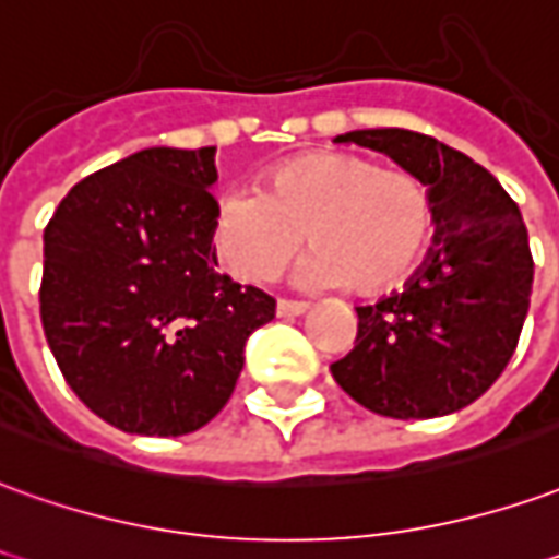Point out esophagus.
I'll return each mask as SVG.
<instances>
[{"mask_svg": "<svg viewBox=\"0 0 559 559\" xmlns=\"http://www.w3.org/2000/svg\"><path fill=\"white\" fill-rule=\"evenodd\" d=\"M308 302H296V299H278V314L281 318H299L306 314Z\"/></svg>", "mask_w": 559, "mask_h": 559, "instance_id": "34e87169", "label": "esophagus"}]
</instances>
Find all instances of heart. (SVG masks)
Segmentation results:
<instances>
[{
    "instance_id": "1",
    "label": "heart",
    "mask_w": 559,
    "mask_h": 559,
    "mask_svg": "<svg viewBox=\"0 0 559 559\" xmlns=\"http://www.w3.org/2000/svg\"><path fill=\"white\" fill-rule=\"evenodd\" d=\"M436 226L429 187L347 151H311L272 166L260 193L217 199L212 245L236 278L275 281L302 251L311 287L381 293L412 275Z\"/></svg>"
}]
</instances>
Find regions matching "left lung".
<instances>
[{
    "instance_id": "left-lung-1",
    "label": "left lung",
    "mask_w": 559,
    "mask_h": 559,
    "mask_svg": "<svg viewBox=\"0 0 559 559\" xmlns=\"http://www.w3.org/2000/svg\"><path fill=\"white\" fill-rule=\"evenodd\" d=\"M388 154L432 193L436 236L402 293L357 308L354 350L330 366L350 400L396 420L466 408L509 366L533 293V253L518 202L490 171L432 135H338Z\"/></svg>"
}]
</instances>
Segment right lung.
<instances>
[{
    "instance_id": "1",
    "label": "right lung",
    "mask_w": 559,
    "mask_h": 559,
    "mask_svg": "<svg viewBox=\"0 0 559 559\" xmlns=\"http://www.w3.org/2000/svg\"><path fill=\"white\" fill-rule=\"evenodd\" d=\"M214 147H147L78 181L45 226L41 326L66 384L139 436H185L233 396L275 299L214 272Z\"/></svg>"
}]
</instances>
